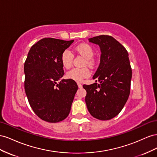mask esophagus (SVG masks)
I'll use <instances>...</instances> for the list:
<instances>
[{
    "mask_svg": "<svg viewBox=\"0 0 157 157\" xmlns=\"http://www.w3.org/2000/svg\"><path fill=\"white\" fill-rule=\"evenodd\" d=\"M77 84H78V87H79V88H82V85L81 83H78Z\"/></svg>",
    "mask_w": 157,
    "mask_h": 157,
    "instance_id": "34e87169",
    "label": "esophagus"
}]
</instances>
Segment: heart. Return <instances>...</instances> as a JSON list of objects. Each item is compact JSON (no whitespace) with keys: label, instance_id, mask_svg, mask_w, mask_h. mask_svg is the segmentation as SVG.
<instances>
[{"label":"heart","instance_id":"1","mask_svg":"<svg viewBox=\"0 0 157 157\" xmlns=\"http://www.w3.org/2000/svg\"><path fill=\"white\" fill-rule=\"evenodd\" d=\"M74 51L83 56L86 59V63L89 66H93L94 64L92 57L94 55V50L91 45L87 43H81L78 44L74 48ZM74 55L68 49H66L61 55V63L64 68L68 69L72 65ZM90 75V71L85 67L82 68H73L66 74L67 78L72 79L75 82H81L84 79Z\"/></svg>","mask_w":157,"mask_h":157}]
</instances>
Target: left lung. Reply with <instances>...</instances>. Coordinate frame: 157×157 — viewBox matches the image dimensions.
<instances>
[{"label":"left lung","mask_w":157,"mask_h":157,"mask_svg":"<svg viewBox=\"0 0 157 157\" xmlns=\"http://www.w3.org/2000/svg\"><path fill=\"white\" fill-rule=\"evenodd\" d=\"M89 41L101 48V62L93 79L99 83L83 85L86 102L92 116L113 118L122 110L130 93L132 68L125 47L110 35H98Z\"/></svg>","instance_id":"1"}]
</instances>
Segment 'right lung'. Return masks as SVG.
<instances>
[{
  "label": "right lung",
  "instance_id": "right-lung-1",
  "mask_svg": "<svg viewBox=\"0 0 157 157\" xmlns=\"http://www.w3.org/2000/svg\"><path fill=\"white\" fill-rule=\"evenodd\" d=\"M74 40L44 38L31 47L24 63V88L29 103L38 117L56 123L68 116L78 85L62 79V52Z\"/></svg>",
  "mask_w": 157,
  "mask_h": 157
}]
</instances>
